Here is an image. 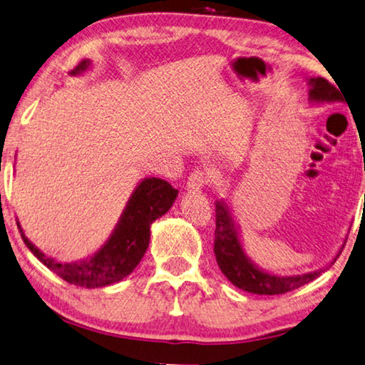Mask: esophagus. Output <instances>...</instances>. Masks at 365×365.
Instances as JSON below:
<instances>
[{
  "label": "esophagus",
  "instance_id": "obj_1",
  "mask_svg": "<svg viewBox=\"0 0 365 365\" xmlns=\"http://www.w3.org/2000/svg\"><path fill=\"white\" fill-rule=\"evenodd\" d=\"M207 185V177L205 172L201 170H195L192 175L188 178V183H187V188L190 190L192 193H200L201 190H203Z\"/></svg>",
  "mask_w": 365,
  "mask_h": 365
}]
</instances>
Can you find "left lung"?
Instances as JSON below:
<instances>
[{
	"mask_svg": "<svg viewBox=\"0 0 365 365\" xmlns=\"http://www.w3.org/2000/svg\"><path fill=\"white\" fill-rule=\"evenodd\" d=\"M307 84L310 88V103L343 102V96H341L343 92L339 94V88L336 89L327 79L307 78ZM214 235H216L214 237V255H216L217 266L221 268L222 274L242 291L259 294V296L286 294L314 281L315 277L322 274V271L327 269L325 266V268L309 271V273L281 276L259 268L245 253L240 239L239 224L235 222L230 206L224 200L216 201V230H214ZM339 253L341 252H338V255ZM338 255L329 262V266L336 262Z\"/></svg>",
	"mask_w": 365,
	"mask_h": 365,
	"instance_id": "1",
	"label": "left lung"
}]
</instances>
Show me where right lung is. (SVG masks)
I'll return each instance as SVG.
<instances>
[{
  "label": "right lung",
  "instance_id": "add662e5",
  "mask_svg": "<svg viewBox=\"0 0 365 365\" xmlns=\"http://www.w3.org/2000/svg\"><path fill=\"white\" fill-rule=\"evenodd\" d=\"M89 66V60L81 61L71 71V76L83 74ZM177 195L178 190L172 188V185L162 178H143L133 190L128 203L106 244L91 257L78 262L63 263L47 257L27 239L19 221L17 227L29 250L61 279L79 287H103L120 282L140 264L149 247L151 224L170 210Z\"/></svg>",
  "mask_w": 365,
  "mask_h": 365
}]
</instances>
